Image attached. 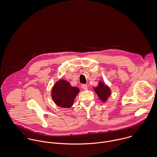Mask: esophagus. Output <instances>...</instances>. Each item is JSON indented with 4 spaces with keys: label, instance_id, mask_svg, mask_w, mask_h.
Returning a JSON list of instances; mask_svg holds the SVG:
<instances>
[{
    "label": "esophagus",
    "instance_id": "1",
    "mask_svg": "<svg viewBox=\"0 0 157 157\" xmlns=\"http://www.w3.org/2000/svg\"><path fill=\"white\" fill-rule=\"evenodd\" d=\"M82 88L84 90H88V86H87V85H86V84H83V85H82Z\"/></svg>",
    "mask_w": 157,
    "mask_h": 157
}]
</instances>
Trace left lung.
<instances>
[{"instance_id":"8db88e82","label":"left lung","mask_w":157,"mask_h":157,"mask_svg":"<svg viewBox=\"0 0 157 157\" xmlns=\"http://www.w3.org/2000/svg\"><path fill=\"white\" fill-rule=\"evenodd\" d=\"M95 92L98 94L100 99L103 101H105L111 95V90L107 86L105 85L103 82H100L98 83V85L94 88Z\"/></svg>"}]
</instances>
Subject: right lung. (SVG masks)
Segmentation results:
<instances>
[{
  "instance_id": "add662e5",
  "label": "right lung",
  "mask_w": 157,
  "mask_h": 157,
  "mask_svg": "<svg viewBox=\"0 0 157 157\" xmlns=\"http://www.w3.org/2000/svg\"><path fill=\"white\" fill-rule=\"evenodd\" d=\"M79 92V89L72 87L64 80L58 81L52 90V97L55 103L62 108H69L73 105L74 100Z\"/></svg>"
}]
</instances>
